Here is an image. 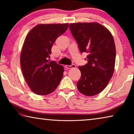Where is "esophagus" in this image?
Listing matches in <instances>:
<instances>
[{
	"instance_id": "obj_1",
	"label": "esophagus",
	"mask_w": 134,
	"mask_h": 134,
	"mask_svg": "<svg viewBox=\"0 0 134 134\" xmlns=\"http://www.w3.org/2000/svg\"><path fill=\"white\" fill-rule=\"evenodd\" d=\"M65 68H66V69H72V68H76V65L75 64H72L70 65H65Z\"/></svg>"
}]
</instances>
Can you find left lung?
Listing matches in <instances>:
<instances>
[{"mask_svg":"<svg viewBox=\"0 0 134 134\" xmlns=\"http://www.w3.org/2000/svg\"><path fill=\"white\" fill-rule=\"evenodd\" d=\"M69 28L80 53L88 54L87 63L79 66L78 90L86 96L99 94L108 85L114 71L116 49L108 29L97 22L75 23Z\"/></svg>","mask_w":134,"mask_h":134,"instance_id":"8db88e82","label":"left lung"}]
</instances>
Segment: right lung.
<instances>
[{
  "label": "right lung",
  "mask_w": 134,
  "mask_h": 134,
  "mask_svg": "<svg viewBox=\"0 0 134 134\" xmlns=\"http://www.w3.org/2000/svg\"><path fill=\"white\" fill-rule=\"evenodd\" d=\"M68 26V24H40L26 36L20 62L24 78L36 94L51 93L62 80L64 68L49 58L54 42L67 31Z\"/></svg>",
  "instance_id": "1"
}]
</instances>
